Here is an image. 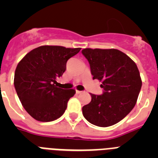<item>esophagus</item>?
Here are the masks:
<instances>
[{
	"instance_id": "1",
	"label": "esophagus",
	"mask_w": 158,
	"mask_h": 158,
	"mask_svg": "<svg viewBox=\"0 0 158 158\" xmlns=\"http://www.w3.org/2000/svg\"><path fill=\"white\" fill-rule=\"evenodd\" d=\"M83 92L82 91H78V90H76V93L77 94H81V93H82Z\"/></svg>"
}]
</instances>
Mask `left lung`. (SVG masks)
Listing matches in <instances>:
<instances>
[{
    "mask_svg": "<svg viewBox=\"0 0 158 158\" xmlns=\"http://www.w3.org/2000/svg\"><path fill=\"white\" fill-rule=\"evenodd\" d=\"M81 53L90 65L93 79L101 81L102 95L90 94L92 100L82 107L84 117L101 127L112 126L131 112L142 88L136 64L116 49L85 48Z\"/></svg>",
    "mask_w": 158,
    "mask_h": 158,
    "instance_id": "8db88e82",
    "label": "left lung"
}]
</instances>
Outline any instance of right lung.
<instances>
[{
    "label": "right lung",
    "mask_w": 158,
    "mask_h": 158,
    "mask_svg": "<svg viewBox=\"0 0 158 158\" xmlns=\"http://www.w3.org/2000/svg\"><path fill=\"white\" fill-rule=\"evenodd\" d=\"M81 48L41 46L27 53L18 63L14 86L24 109L35 119L51 122L62 116L74 89L57 86V79L66 69V62Z\"/></svg>",
    "instance_id": "right-lung-1"
}]
</instances>
